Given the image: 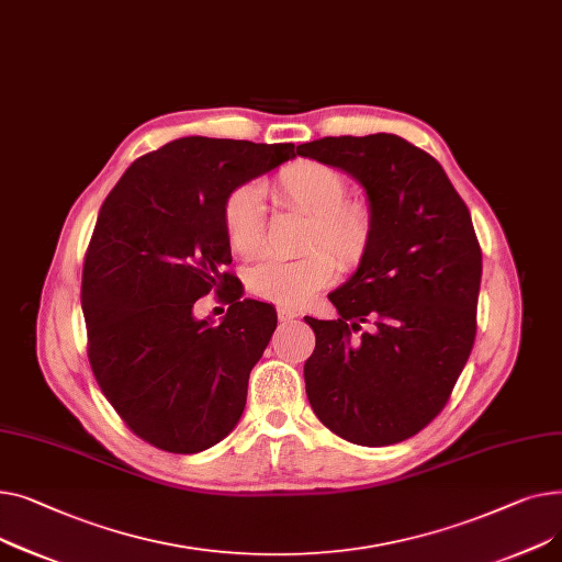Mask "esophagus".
<instances>
[{"label": "esophagus", "mask_w": 562, "mask_h": 562, "mask_svg": "<svg viewBox=\"0 0 562 562\" xmlns=\"http://www.w3.org/2000/svg\"><path fill=\"white\" fill-rule=\"evenodd\" d=\"M277 315H279L281 322H290V319L296 317V311L290 308V306H277Z\"/></svg>", "instance_id": "esophagus-1"}]
</instances>
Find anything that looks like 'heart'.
Here are the masks:
<instances>
[{"instance_id": "b5f03b06", "label": "heart", "mask_w": 562, "mask_h": 562, "mask_svg": "<svg viewBox=\"0 0 562 562\" xmlns=\"http://www.w3.org/2000/svg\"><path fill=\"white\" fill-rule=\"evenodd\" d=\"M272 200L279 209L308 217L300 260H268L247 277V290L262 302L302 306L336 279L340 270H356L372 249L374 215L362 202H351L347 179L317 160H294L274 177ZM222 231L240 258H258L266 249V204L256 183L231 190L222 202ZM337 260L334 261L333 258Z\"/></svg>"}]
</instances>
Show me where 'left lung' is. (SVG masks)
Returning <instances> with one entry per match:
<instances>
[{
  "label": "left lung",
  "instance_id": "8db88e82",
  "mask_svg": "<svg viewBox=\"0 0 562 562\" xmlns=\"http://www.w3.org/2000/svg\"><path fill=\"white\" fill-rule=\"evenodd\" d=\"M296 154L358 179L374 243L328 300L338 319L304 317L317 419L353 445L413 438L447 406L476 338L481 245L442 165L392 134L319 138Z\"/></svg>",
  "mask_w": 562,
  "mask_h": 562
}]
</instances>
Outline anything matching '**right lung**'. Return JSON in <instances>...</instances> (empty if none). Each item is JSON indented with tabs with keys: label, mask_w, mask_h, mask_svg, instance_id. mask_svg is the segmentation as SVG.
Here are the masks:
<instances>
[{
	"label": "right lung",
	"mask_w": 562,
	"mask_h": 562,
	"mask_svg": "<svg viewBox=\"0 0 562 562\" xmlns=\"http://www.w3.org/2000/svg\"><path fill=\"white\" fill-rule=\"evenodd\" d=\"M290 158L292 143L179 138L131 162L99 211L81 279L88 360L122 422L156 449L204 451L245 411L277 313L240 300L226 272L222 202ZM213 289L229 304L220 325L191 315Z\"/></svg>",
	"instance_id": "1"
}]
</instances>
